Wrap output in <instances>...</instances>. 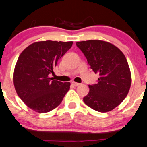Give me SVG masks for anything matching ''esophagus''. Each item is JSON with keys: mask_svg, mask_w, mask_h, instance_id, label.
I'll list each match as a JSON object with an SVG mask.
<instances>
[{"mask_svg": "<svg viewBox=\"0 0 147 147\" xmlns=\"http://www.w3.org/2000/svg\"><path fill=\"white\" fill-rule=\"evenodd\" d=\"M71 84H72V85L74 86H78L80 85V84H78V83H76V82H74V81H73Z\"/></svg>", "mask_w": 147, "mask_h": 147, "instance_id": "1", "label": "esophagus"}]
</instances>
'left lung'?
Listing matches in <instances>:
<instances>
[{
  "instance_id": "8db88e82",
  "label": "left lung",
  "mask_w": 147,
  "mask_h": 147,
  "mask_svg": "<svg viewBox=\"0 0 147 147\" xmlns=\"http://www.w3.org/2000/svg\"><path fill=\"white\" fill-rule=\"evenodd\" d=\"M90 67L99 74L97 84L88 85L89 92L84 98L88 107L99 112L114 109L129 93L131 76L124 54L109 42L89 40L76 43Z\"/></svg>"
}]
</instances>
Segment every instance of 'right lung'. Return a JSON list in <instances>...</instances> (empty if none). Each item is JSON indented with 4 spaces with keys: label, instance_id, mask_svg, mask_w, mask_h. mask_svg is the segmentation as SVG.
I'll use <instances>...</instances> for the list:
<instances>
[{
    "label": "right lung",
    "instance_id": "obj_1",
    "mask_svg": "<svg viewBox=\"0 0 147 147\" xmlns=\"http://www.w3.org/2000/svg\"><path fill=\"white\" fill-rule=\"evenodd\" d=\"M73 42H35L20 54L13 73L17 94L30 109L46 113L61 103L70 82L53 80L50 74L58 61L71 48Z\"/></svg>",
    "mask_w": 147,
    "mask_h": 147
}]
</instances>
